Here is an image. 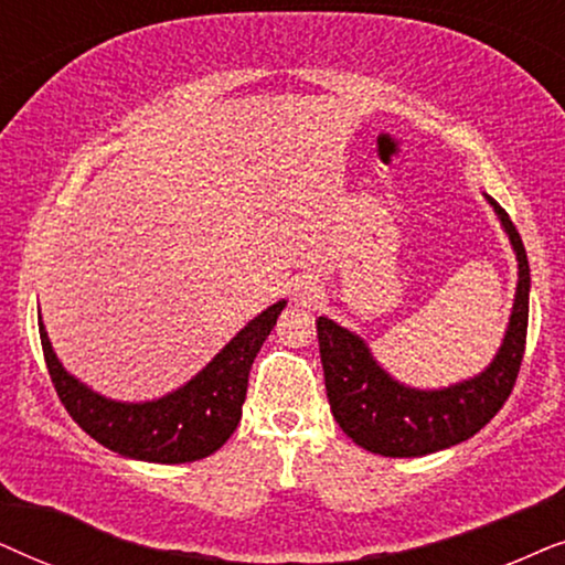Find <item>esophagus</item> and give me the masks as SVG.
I'll list each match as a JSON object with an SVG mask.
<instances>
[{
    "mask_svg": "<svg viewBox=\"0 0 565 565\" xmlns=\"http://www.w3.org/2000/svg\"><path fill=\"white\" fill-rule=\"evenodd\" d=\"M295 299H297V305L312 307V305L320 299V289L315 287L312 281H302V284H299V287H297V291H295Z\"/></svg>",
    "mask_w": 565,
    "mask_h": 565,
    "instance_id": "obj_1",
    "label": "esophagus"
}]
</instances>
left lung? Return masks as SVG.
Here are the masks:
<instances>
[{
  "label": "left lung",
  "mask_w": 565,
  "mask_h": 565,
  "mask_svg": "<svg viewBox=\"0 0 565 565\" xmlns=\"http://www.w3.org/2000/svg\"><path fill=\"white\" fill-rule=\"evenodd\" d=\"M516 255V291L507 333L483 372L455 385L420 390L395 380L370 343L330 318H318V341L330 411L345 436L382 457H424L478 434L514 387L527 341L530 263L509 214L483 193Z\"/></svg>",
  "instance_id": "left-lung-1"
}]
</instances>
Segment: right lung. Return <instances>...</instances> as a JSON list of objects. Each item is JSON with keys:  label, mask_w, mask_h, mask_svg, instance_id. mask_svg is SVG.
Masks as SVG:
<instances>
[{"label": "right lung", "mask_w": 565, "mask_h": 565, "mask_svg": "<svg viewBox=\"0 0 565 565\" xmlns=\"http://www.w3.org/2000/svg\"><path fill=\"white\" fill-rule=\"evenodd\" d=\"M287 299L253 318L199 374L154 401H113L64 370L38 320L51 382L70 416L95 441L141 462L180 465L214 455L243 418L250 366Z\"/></svg>", "instance_id": "1"}]
</instances>
